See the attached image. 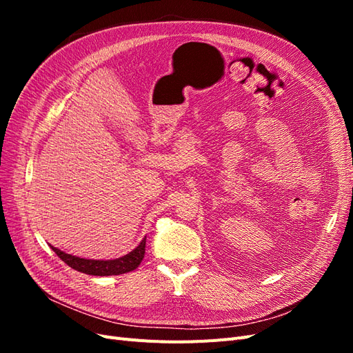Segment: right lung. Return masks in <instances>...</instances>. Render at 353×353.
<instances>
[{
	"label": "right lung",
	"mask_w": 353,
	"mask_h": 353,
	"mask_svg": "<svg viewBox=\"0 0 353 353\" xmlns=\"http://www.w3.org/2000/svg\"><path fill=\"white\" fill-rule=\"evenodd\" d=\"M51 249L56 252V254L63 262L69 265L70 268L77 270L79 272L88 274V275H99V276L121 275V274L134 271L137 266L141 263V261L144 258V253H145V239H143V241L138 244L132 252L122 256V258H119V259H112V261L83 259V258H78V256L68 254L56 248H52V245H51Z\"/></svg>",
	"instance_id": "right-lung-1"
}]
</instances>
